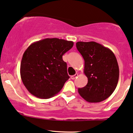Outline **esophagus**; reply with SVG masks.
<instances>
[{
	"label": "esophagus",
	"mask_w": 133,
	"mask_h": 133,
	"mask_svg": "<svg viewBox=\"0 0 133 133\" xmlns=\"http://www.w3.org/2000/svg\"><path fill=\"white\" fill-rule=\"evenodd\" d=\"M77 76H78V74H74V75H73V76H71V78L72 79H74L76 78Z\"/></svg>",
	"instance_id": "obj_1"
}]
</instances>
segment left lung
<instances>
[{
	"label": "left lung",
	"instance_id": "obj_1",
	"mask_svg": "<svg viewBox=\"0 0 133 133\" xmlns=\"http://www.w3.org/2000/svg\"><path fill=\"white\" fill-rule=\"evenodd\" d=\"M76 48L84 60L88 83L78 92L86 101H103L114 91L119 77L117 59L111 50L95 42H78Z\"/></svg>",
	"mask_w": 133,
	"mask_h": 133
}]
</instances>
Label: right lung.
Listing matches in <instances>:
<instances>
[{"label": "right lung", "instance_id": "1", "mask_svg": "<svg viewBox=\"0 0 133 133\" xmlns=\"http://www.w3.org/2000/svg\"><path fill=\"white\" fill-rule=\"evenodd\" d=\"M72 41L45 38L31 44L22 57L20 74L33 95L50 98L57 94L69 78L62 55L73 46Z\"/></svg>", "mask_w": 133, "mask_h": 133}]
</instances>
